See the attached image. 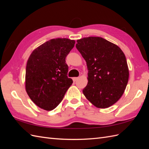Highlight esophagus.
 Returning <instances> with one entry per match:
<instances>
[{"mask_svg":"<svg viewBox=\"0 0 149 149\" xmlns=\"http://www.w3.org/2000/svg\"><path fill=\"white\" fill-rule=\"evenodd\" d=\"M78 77H74V78H73V81H74V82L76 81H77V80H78Z\"/></svg>","mask_w":149,"mask_h":149,"instance_id":"34e87169","label":"esophagus"}]
</instances>
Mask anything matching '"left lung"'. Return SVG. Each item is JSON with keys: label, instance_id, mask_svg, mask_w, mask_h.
Returning a JSON list of instances; mask_svg holds the SVG:
<instances>
[{"label": "left lung", "instance_id": "1", "mask_svg": "<svg viewBox=\"0 0 149 149\" xmlns=\"http://www.w3.org/2000/svg\"><path fill=\"white\" fill-rule=\"evenodd\" d=\"M76 47L86 62L88 70L84 95L97 107L113 105L128 83L129 69L123 52L116 45L97 37L78 40Z\"/></svg>", "mask_w": 149, "mask_h": 149}]
</instances>
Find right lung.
<instances>
[{
    "label": "right lung",
    "instance_id": "right-lung-1",
    "mask_svg": "<svg viewBox=\"0 0 149 149\" xmlns=\"http://www.w3.org/2000/svg\"><path fill=\"white\" fill-rule=\"evenodd\" d=\"M75 41L55 38L46 42L31 53L25 73V89L36 105L52 111L61 102L73 83L68 77L66 57Z\"/></svg>",
    "mask_w": 149,
    "mask_h": 149
}]
</instances>
